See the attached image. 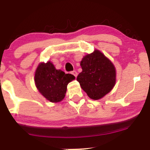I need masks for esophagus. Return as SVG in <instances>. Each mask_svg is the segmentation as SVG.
Returning a JSON list of instances; mask_svg holds the SVG:
<instances>
[{
    "mask_svg": "<svg viewBox=\"0 0 150 150\" xmlns=\"http://www.w3.org/2000/svg\"><path fill=\"white\" fill-rule=\"evenodd\" d=\"M71 73L73 74V75L74 76H75V77H76L77 76V71H75V70H73V71H72Z\"/></svg>",
    "mask_w": 150,
    "mask_h": 150,
    "instance_id": "34e87169",
    "label": "esophagus"
}]
</instances>
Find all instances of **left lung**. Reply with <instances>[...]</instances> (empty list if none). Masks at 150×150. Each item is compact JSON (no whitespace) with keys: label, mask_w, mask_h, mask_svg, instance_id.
I'll use <instances>...</instances> for the list:
<instances>
[{"label":"left lung","mask_w":150,"mask_h":150,"mask_svg":"<svg viewBox=\"0 0 150 150\" xmlns=\"http://www.w3.org/2000/svg\"><path fill=\"white\" fill-rule=\"evenodd\" d=\"M82 71L77 80L89 98L97 100L108 94L116 83L114 65L99 51L87 54L80 62Z\"/></svg>","instance_id":"obj_1"}]
</instances>
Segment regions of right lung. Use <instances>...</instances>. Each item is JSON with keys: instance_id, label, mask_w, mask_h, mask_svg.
Wrapping results in <instances>:
<instances>
[{"instance_id": "add662e5", "label": "right lung", "mask_w": 150, "mask_h": 150, "mask_svg": "<svg viewBox=\"0 0 150 150\" xmlns=\"http://www.w3.org/2000/svg\"><path fill=\"white\" fill-rule=\"evenodd\" d=\"M74 79L75 76L71 74L56 70L51 62L41 63L34 76L37 89L51 102H58L65 97L67 85Z\"/></svg>"}]
</instances>
